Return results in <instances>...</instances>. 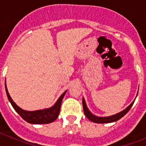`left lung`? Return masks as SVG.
Masks as SVG:
<instances>
[{"label":"left lung","instance_id":"obj_1","mask_svg":"<svg viewBox=\"0 0 146 146\" xmlns=\"http://www.w3.org/2000/svg\"><path fill=\"white\" fill-rule=\"evenodd\" d=\"M138 94V92H137ZM136 96V97H137ZM135 99L129 105L126 109H124L123 110L121 111L120 113H116V114L113 115H110V116H108V117H99L96 116L95 115L93 114L90 110L88 108L87 105H86V101H85L84 98H82V107H83V111H84L85 115H86V116L87 117L88 119H89L92 122H94V123H112V122H115V121H118L119 119H121L122 117H123L126 113H128L129 110L131 109V108L133 105L134 102H135Z\"/></svg>","mask_w":146,"mask_h":146}]
</instances>
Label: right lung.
<instances>
[{"label":"right lung","mask_w":146,"mask_h":146,"mask_svg":"<svg viewBox=\"0 0 146 146\" xmlns=\"http://www.w3.org/2000/svg\"><path fill=\"white\" fill-rule=\"evenodd\" d=\"M6 87V92L7 97L9 99V101L11 104L15 111L20 115V116L25 120V121L28 122L30 123L33 124H44V123H52L53 121L57 119V118L59 115L60 110V105H61L62 100L63 98L65 96L66 91L64 94H61V96L58 98L57 102L49 108L43 110H34V111H28L20 108V107L17 106L16 103L13 101L11 97L10 96L8 92V89L6 87V83L5 84Z\"/></svg>","instance_id":"right-lung-1"}]
</instances>
